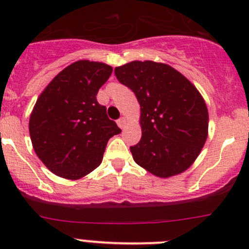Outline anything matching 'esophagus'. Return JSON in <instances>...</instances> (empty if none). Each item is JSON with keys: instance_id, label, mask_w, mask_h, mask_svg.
<instances>
[{"instance_id": "1", "label": "esophagus", "mask_w": 249, "mask_h": 249, "mask_svg": "<svg viewBox=\"0 0 249 249\" xmlns=\"http://www.w3.org/2000/svg\"><path fill=\"white\" fill-rule=\"evenodd\" d=\"M117 124L120 129H124L125 125H126V119H125V118H120V119H118Z\"/></svg>"}]
</instances>
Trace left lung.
Here are the masks:
<instances>
[{
  "mask_svg": "<svg viewBox=\"0 0 249 249\" xmlns=\"http://www.w3.org/2000/svg\"><path fill=\"white\" fill-rule=\"evenodd\" d=\"M114 73L141 107L142 137L130 147L136 164L160 178L189 169L208 135V110L199 90L173 67L150 60L115 67Z\"/></svg>",
  "mask_w": 249,
  "mask_h": 249,
  "instance_id": "1",
  "label": "left lung"
}]
</instances>
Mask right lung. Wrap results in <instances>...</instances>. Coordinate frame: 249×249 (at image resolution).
<instances>
[{
	"instance_id": "right-lung-1",
	"label": "right lung",
	"mask_w": 249,
	"mask_h": 249,
	"mask_svg": "<svg viewBox=\"0 0 249 249\" xmlns=\"http://www.w3.org/2000/svg\"><path fill=\"white\" fill-rule=\"evenodd\" d=\"M113 69L79 60L53 78L30 115L32 147L56 176L79 179L102 161L108 140L122 132L97 102L100 88Z\"/></svg>"
}]
</instances>
